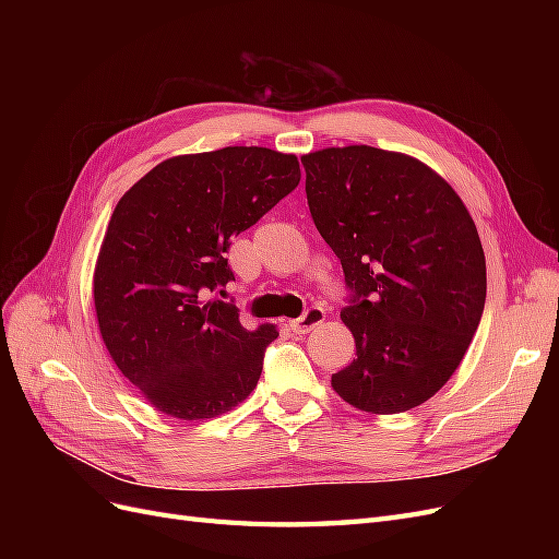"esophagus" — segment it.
<instances>
[{
	"label": "esophagus",
	"mask_w": 559,
	"mask_h": 559,
	"mask_svg": "<svg viewBox=\"0 0 559 559\" xmlns=\"http://www.w3.org/2000/svg\"><path fill=\"white\" fill-rule=\"evenodd\" d=\"M324 317H326V312H324V308H310L306 314H302L300 319H294V321H289V329L296 333V335H308L310 331H314L321 321H324Z\"/></svg>",
	"instance_id": "34e87169"
}]
</instances>
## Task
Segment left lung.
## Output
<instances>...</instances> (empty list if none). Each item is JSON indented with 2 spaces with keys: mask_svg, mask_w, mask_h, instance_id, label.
<instances>
[{
  "mask_svg": "<svg viewBox=\"0 0 559 559\" xmlns=\"http://www.w3.org/2000/svg\"><path fill=\"white\" fill-rule=\"evenodd\" d=\"M310 214L354 292L341 312L357 359L331 378L357 411L429 401L478 331L487 270L478 228L427 163L368 144L300 156Z\"/></svg>",
  "mask_w": 559,
  "mask_h": 559,
  "instance_id": "obj_1",
  "label": "left lung"
}]
</instances>
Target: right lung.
Listing matches in <instances>:
<instances>
[{
  "label": "right lung",
  "instance_id": "add662e5",
  "mask_svg": "<svg viewBox=\"0 0 559 559\" xmlns=\"http://www.w3.org/2000/svg\"><path fill=\"white\" fill-rule=\"evenodd\" d=\"M298 181L294 154L226 146L158 163L116 202L93 273L97 326L163 415L218 417L257 386L275 326L247 331L235 306L205 296L235 280L230 240Z\"/></svg>",
  "mask_w": 559,
  "mask_h": 559
}]
</instances>
